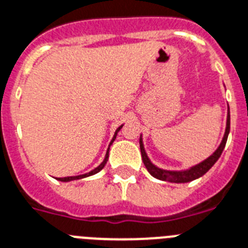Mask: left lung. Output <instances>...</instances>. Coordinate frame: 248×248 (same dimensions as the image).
Instances as JSON below:
<instances>
[{
	"mask_svg": "<svg viewBox=\"0 0 248 248\" xmlns=\"http://www.w3.org/2000/svg\"><path fill=\"white\" fill-rule=\"evenodd\" d=\"M231 118H230V109H228V117H227V127L226 132H224L223 140L220 142L219 147H218L216 151H214L213 155H211L208 159H205L204 161H202L198 165L193 166L191 169L184 170V171H166V170L159 169L156 168L155 165H153V163L150 161L149 157H147L146 153H145V149H143L142 140L140 139V149H141V156H142V161L146 166L147 171L156 179H160V180H164V182H170V183H188L194 180V179L201 178L202 175H204L208 170L211 169L212 166L216 164L219 156L222 155V151H223L224 146H226L227 142V137H228V134H230V124H231Z\"/></svg>",
	"mask_w": 248,
	"mask_h": 248,
	"instance_id": "8db88e82",
	"label": "left lung"
}]
</instances>
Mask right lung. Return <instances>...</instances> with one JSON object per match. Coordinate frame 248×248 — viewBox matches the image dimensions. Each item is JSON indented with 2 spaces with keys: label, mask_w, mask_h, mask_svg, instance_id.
Listing matches in <instances>:
<instances>
[{
  "label": "right lung",
  "mask_w": 248,
  "mask_h": 248,
  "mask_svg": "<svg viewBox=\"0 0 248 248\" xmlns=\"http://www.w3.org/2000/svg\"><path fill=\"white\" fill-rule=\"evenodd\" d=\"M121 128H122V126H121V127H118L117 130H116V132H114V136H113V139H112L111 143L114 141V139H116V136H117V132L121 130ZM111 143H109V145H111ZM108 151H109V147H108L107 154H106V157H105V160H103V163H102L101 165L98 166V168H95L94 170H92V171H89V172H87V174H83V175H78V176H68V178H58V180H60V182H70V180H78V179L87 178V176L94 175V174H97V172L101 171V170L103 169V168H105L106 164H107V160H108Z\"/></svg>",
  "instance_id": "right-lung-1"
}]
</instances>
